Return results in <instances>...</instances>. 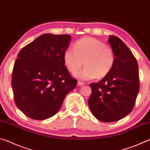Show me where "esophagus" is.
Listing matches in <instances>:
<instances>
[{
  "label": "esophagus",
  "instance_id": "1",
  "mask_svg": "<svg viewBox=\"0 0 150 150\" xmlns=\"http://www.w3.org/2000/svg\"><path fill=\"white\" fill-rule=\"evenodd\" d=\"M84 84H85L84 83L81 82V81H78V82H77V85H78V86H79V87H80V86H82V85H83Z\"/></svg>",
  "mask_w": 150,
  "mask_h": 150
}]
</instances>
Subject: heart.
<instances>
[{
	"mask_svg": "<svg viewBox=\"0 0 150 150\" xmlns=\"http://www.w3.org/2000/svg\"><path fill=\"white\" fill-rule=\"evenodd\" d=\"M63 62L69 72L74 74L80 69L83 62L85 68L75 74L82 80L102 79L111 71L115 63V55L110 47L92 37L77 40L73 50L68 48L63 53Z\"/></svg>",
	"mask_w": 150,
	"mask_h": 150,
	"instance_id": "heart-1",
	"label": "heart"
}]
</instances>
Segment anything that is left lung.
<instances>
[{"label": "left lung", "instance_id": "left-lung-1", "mask_svg": "<svg viewBox=\"0 0 150 150\" xmlns=\"http://www.w3.org/2000/svg\"><path fill=\"white\" fill-rule=\"evenodd\" d=\"M108 42L115 53V65L96 83H91L88 106L94 116L104 122L120 120L133 110L139 89L138 65L130 50L115 35Z\"/></svg>", "mask_w": 150, "mask_h": 150}]
</instances>
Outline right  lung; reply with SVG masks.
Wrapping results in <instances>:
<instances>
[{
    "label": "right lung",
    "mask_w": 150,
    "mask_h": 150,
    "mask_svg": "<svg viewBox=\"0 0 150 150\" xmlns=\"http://www.w3.org/2000/svg\"><path fill=\"white\" fill-rule=\"evenodd\" d=\"M71 38L42 34L18 54L12 87L16 105L28 117L42 120L54 116L66 95L77 86L63 59Z\"/></svg>",
    "instance_id": "obj_1"
}]
</instances>
